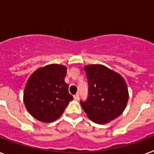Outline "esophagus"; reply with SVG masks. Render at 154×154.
Returning <instances> with one entry per match:
<instances>
[{
  "label": "esophagus",
  "mask_w": 154,
  "mask_h": 154,
  "mask_svg": "<svg viewBox=\"0 0 154 154\" xmlns=\"http://www.w3.org/2000/svg\"><path fill=\"white\" fill-rule=\"evenodd\" d=\"M73 98H74L76 101H78V100H79V94H75L74 96H73Z\"/></svg>",
  "instance_id": "esophagus-1"
}]
</instances>
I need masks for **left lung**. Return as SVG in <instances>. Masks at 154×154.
I'll list each match as a JSON object with an SVG mask.
<instances>
[{
    "instance_id": "left-lung-1",
    "label": "left lung",
    "mask_w": 154,
    "mask_h": 154,
    "mask_svg": "<svg viewBox=\"0 0 154 154\" xmlns=\"http://www.w3.org/2000/svg\"><path fill=\"white\" fill-rule=\"evenodd\" d=\"M89 96L81 101L87 117L97 124L111 122L122 114L126 107L129 92L123 77L102 65L85 66Z\"/></svg>"
}]
</instances>
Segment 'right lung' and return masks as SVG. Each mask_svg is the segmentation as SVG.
Here are the masks:
<instances>
[{
    "label": "right lung",
    "mask_w": 154,
    "mask_h": 154,
    "mask_svg": "<svg viewBox=\"0 0 154 154\" xmlns=\"http://www.w3.org/2000/svg\"><path fill=\"white\" fill-rule=\"evenodd\" d=\"M66 72L64 65L52 64L36 70L28 79L24 103L28 112L40 122H54L73 99L65 82Z\"/></svg>",
    "instance_id": "add662e5"
}]
</instances>
